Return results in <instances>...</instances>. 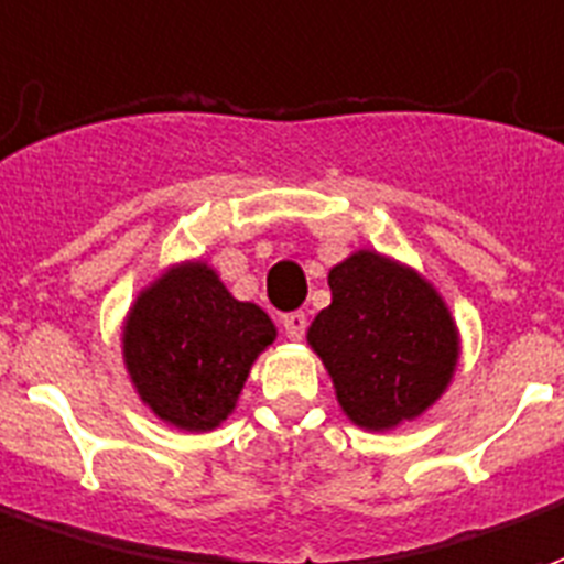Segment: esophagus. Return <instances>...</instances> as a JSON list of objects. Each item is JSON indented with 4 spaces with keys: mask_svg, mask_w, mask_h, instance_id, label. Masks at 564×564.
Listing matches in <instances>:
<instances>
[{
    "mask_svg": "<svg viewBox=\"0 0 564 564\" xmlns=\"http://www.w3.org/2000/svg\"><path fill=\"white\" fill-rule=\"evenodd\" d=\"M282 327H285V336L291 341H300L306 336V315L303 312H288V315H282Z\"/></svg>",
    "mask_w": 564,
    "mask_h": 564,
    "instance_id": "obj_1",
    "label": "esophagus"
}]
</instances>
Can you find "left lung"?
I'll return each instance as SVG.
<instances>
[{
	"instance_id": "obj_1",
	"label": "left lung",
	"mask_w": 564,
	"mask_h": 564,
	"mask_svg": "<svg viewBox=\"0 0 564 564\" xmlns=\"http://www.w3.org/2000/svg\"><path fill=\"white\" fill-rule=\"evenodd\" d=\"M333 303L308 327V345L359 427L383 431L425 413L458 362V329L425 279L378 252L329 270Z\"/></svg>"
}]
</instances>
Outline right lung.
Listing matches in <instances>:
<instances>
[{
    "mask_svg": "<svg viewBox=\"0 0 564 564\" xmlns=\"http://www.w3.org/2000/svg\"><path fill=\"white\" fill-rule=\"evenodd\" d=\"M276 329L202 261L142 291L124 324V362L139 398L184 431H210L235 410L249 368Z\"/></svg>",
    "mask_w": 564,
    "mask_h": 564,
    "instance_id": "obj_1",
    "label": "right lung"
}]
</instances>
